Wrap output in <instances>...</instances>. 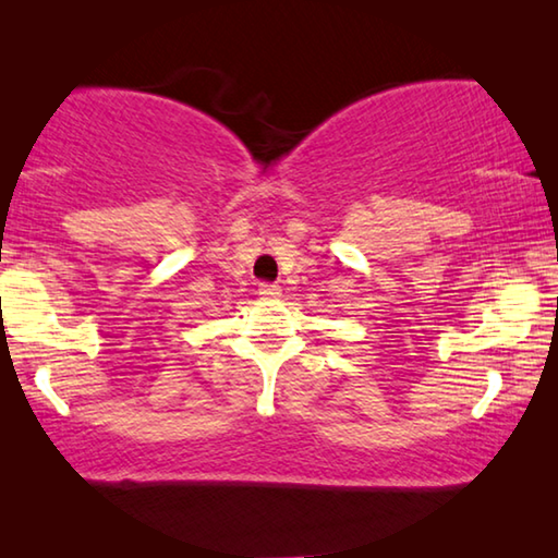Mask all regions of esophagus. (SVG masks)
Returning <instances> with one entry per match:
<instances>
[{
	"label": "esophagus",
	"mask_w": 558,
	"mask_h": 558,
	"mask_svg": "<svg viewBox=\"0 0 558 558\" xmlns=\"http://www.w3.org/2000/svg\"><path fill=\"white\" fill-rule=\"evenodd\" d=\"M258 292H260L263 298H278L280 295V286H276V282H260Z\"/></svg>",
	"instance_id": "34e87169"
}]
</instances>
